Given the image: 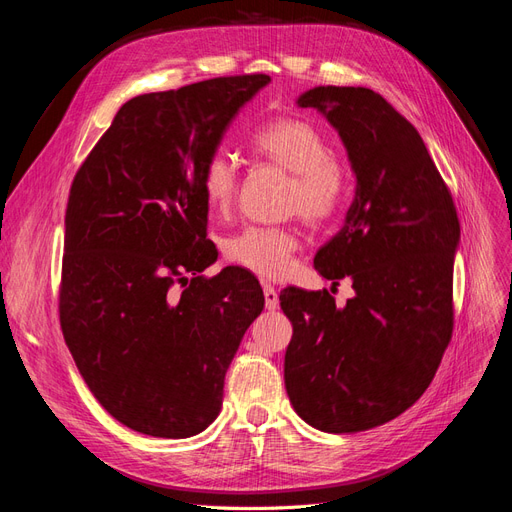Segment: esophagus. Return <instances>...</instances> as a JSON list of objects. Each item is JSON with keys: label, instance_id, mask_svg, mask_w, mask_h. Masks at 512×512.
<instances>
[{"label": "esophagus", "instance_id": "esophagus-1", "mask_svg": "<svg viewBox=\"0 0 512 512\" xmlns=\"http://www.w3.org/2000/svg\"><path fill=\"white\" fill-rule=\"evenodd\" d=\"M262 292H265V305L267 309H277V305H280V297H277V290L271 286V284H265L262 286Z\"/></svg>", "mask_w": 512, "mask_h": 512}]
</instances>
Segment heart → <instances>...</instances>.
<instances>
[{"label":"heart","mask_w":512,"mask_h":512,"mask_svg":"<svg viewBox=\"0 0 512 512\" xmlns=\"http://www.w3.org/2000/svg\"><path fill=\"white\" fill-rule=\"evenodd\" d=\"M254 156L292 173L286 188V211L299 213L312 224H324L344 207L350 192V170L335 158L331 145L314 123L297 117H277L252 136ZM239 188L237 164L224 151H215L200 168V190L213 213H228ZM297 232L282 226H247L232 235L224 254L232 265L265 280L290 271L299 250Z\"/></svg>","instance_id":"b5f03b06"}]
</instances>
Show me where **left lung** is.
I'll list each match as a JSON object with an SVG mask.
<instances>
[{"mask_svg": "<svg viewBox=\"0 0 512 512\" xmlns=\"http://www.w3.org/2000/svg\"><path fill=\"white\" fill-rule=\"evenodd\" d=\"M318 108L342 136L356 175L354 200L316 271L350 277L354 297L286 288L292 322L284 380L292 408L329 433L393 421L425 393L453 335V262L459 218L451 190L421 134L367 87H314Z\"/></svg>", "mask_w": 512, "mask_h": 512, "instance_id": "left-lung-1", "label": "left lung"}]
</instances>
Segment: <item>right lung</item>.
I'll return each instance as SVG.
<instances>
[{"instance_id": "1", "label": "right lung", "mask_w": 512, "mask_h": 512, "mask_svg": "<svg viewBox=\"0 0 512 512\" xmlns=\"http://www.w3.org/2000/svg\"><path fill=\"white\" fill-rule=\"evenodd\" d=\"M271 79L218 76L123 104L76 170L59 322L89 391L126 427L190 438L220 414L224 376L265 307L207 239L200 168Z\"/></svg>"}]
</instances>
